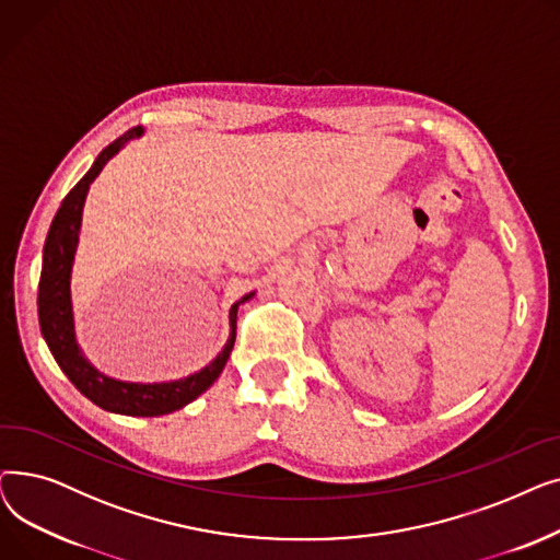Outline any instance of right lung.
<instances>
[{
    "mask_svg": "<svg viewBox=\"0 0 560 560\" xmlns=\"http://www.w3.org/2000/svg\"><path fill=\"white\" fill-rule=\"evenodd\" d=\"M142 136L140 127L129 129L117 140L100 152L93 167L85 172L83 179L66 195L61 201V209L56 211L45 249H43V270L38 283V322L43 338L56 359L58 368L66 372L72 381L74 388L110 413L133 416V418H156L167 416L172 410H179L192 399H197L206 388L213 386V381L226 365V359L235 342V315L238 306L254 298V292L245 295L241 302H235L229 311L231 322V336L218 359L206 365L203 370L179 378L167 381V384H127V381L110 378L97 372L88 359L81 354V349L74 338V317H72V302H70V275L74 252L79 243V229H81V211L88 195V188L95 182V176L102 172L108 159H113L122 147L131 140Z\"/></svg>",
    "mask_w": 560,
    "mask_h": 560,
    "instance_id": "right-lung-1",
    "label": "right lung"
}]
</instances>
